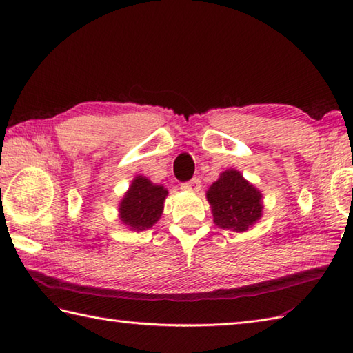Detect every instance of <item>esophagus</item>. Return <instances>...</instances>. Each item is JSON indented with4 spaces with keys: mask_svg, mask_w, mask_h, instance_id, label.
Instances as JSON below:
<instances>
[{
    "mask_svg": "<svg viewBox=\"0 0 353 353\" xmlns=\"http://www.w3.org/2000/svg\"><path fill=\"white\" fill-rule=\"evenodd\" d=\"M181 188L186 192H199L201 188V181L200 179H192V181H190V182L182 183Z\"/></svg>",
    "mask_w": 353,
    "mask_h": 353,
    "instance_id": "obj_1",
    "label": "esophagus"
}]
</instances>
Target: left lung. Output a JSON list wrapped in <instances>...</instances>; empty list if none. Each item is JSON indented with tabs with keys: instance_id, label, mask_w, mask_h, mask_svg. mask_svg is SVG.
<instances>
[{
	"instance_id": "obj_1",
	"label": "left lung",
	"mask_w": 353,
	"mask_h": 353,
	"mask_svg": "<svg viewBox=\"0 0 353 353\" xmlns=\"http://www.w3.org/2000/svg\"><path fill=\"white\" fill-rule=\"evenodd\" d=\"M206 199L216 226L234 232L253 228L264 209L262 192L235 168L220 172V177L206 191Z\"/></svg>"
}]
</instances>
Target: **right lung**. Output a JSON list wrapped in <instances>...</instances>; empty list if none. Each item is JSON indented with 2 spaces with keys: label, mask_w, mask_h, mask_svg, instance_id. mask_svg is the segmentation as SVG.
<instances>
[{
  "label": "right lung",
  "mask_w": 353,
  "mask_h": 353,
  "mask_svg": "<svg viewBox=\"0 0 353 353\" xmlns=\"http://www.w3.org/2000/svg\"><path fill=\"white\" fill-rule=\"evenodd\" d=\"M168 190L154 185L145 176H137L118 205V216L134 232L147 230L159 221Z\"/></svg>",
  "instance_id": "obj_1"
}]
</instances>
